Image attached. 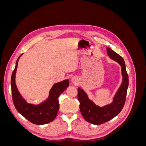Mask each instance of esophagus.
I'll use <instances>...</instances> for the list:
<instances>
[{
    "label": "esophagus",
    "instance_id": "esophagus-1",
    "mask_svg": "<svg viewBox=\"0 0 146 146\" xmlns=\"http://www.w3.org/2000/svg\"><path fill=\"white\" fill-rule=\"evenodd\" d=\"M71 82L75 85H77L78 83V79L77 77H73L71 78Z\"/></svg>",
    "mask_w": 146,
    "mask_h": 146
}]
</instances>
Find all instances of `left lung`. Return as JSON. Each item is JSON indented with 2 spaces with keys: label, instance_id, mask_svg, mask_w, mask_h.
I'll return each instance as SVG.
<instances>
[{
  "label": "left lung",
  "instance_id": "left-lung-1",
  "mask_svg": "<svg viewBox=\"0 0 146 146\" xmlns=\"http://www.w3.org/2000/svg\"><path fill=\"white\" fill-rule=\"evenodd\" d=\"M107 51L110 58L121 66L122 76L121 85L113 98L112 102L100 107L88 98L86 92L83 89L78 88V100L80 102L82 115L87 122L94 125H100L108 122L121 111L125 104L129 86V77L126 71L124 60L109 47H107Z\"/></svg>",
  "mask_w": 146,
  "mask_h": 146
}]
</instances>
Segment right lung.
Instances as JSON below:
<instances>
[{"label": "right lung", "mask_w": 146, "mask_h": 146, "mask_svg": "<svg viewBox=\"0 0 146 146\" xmlns=\"http://www.w3.org/2000/svg\"><path fill=\"white\" fill-rule=\"evenodd\" d=\"M21 54L17 58L11 78L13 102L17 111L30 122L36 125H43L54 120L59 110L58 98L69 85V80L55 83L49 91L47 99L38 105L27 102L20 94L16 85L15 78L17 64Z\"/></svg>", "instance_id": "right-lung-1"}]
</instances>
